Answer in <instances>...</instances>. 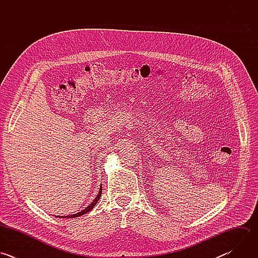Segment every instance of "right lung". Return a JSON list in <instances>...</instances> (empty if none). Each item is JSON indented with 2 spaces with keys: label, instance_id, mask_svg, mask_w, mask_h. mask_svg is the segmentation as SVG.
<instances>
[{
  "label": "right lung",
  "instance_id": "1",
  "mask_svg": "<svg viewBox=\"0 0 258 258\" xmlns=\"http://www.w3.org/2000/svg\"><path fill=\"white\" fill-rule=\"evenodd\" d=\"M101 194H102V185H101V187H100V190H99V193H98L97 197L93 200V202H92L88 207H86L84 210H82V211H80V212H78V213H76V214L66 215V216H60V217H62V218H65V217H66V218H73V217H79V216H82V215L88 213L89 211H91V210L95 207V205L97 204V202L99 201V199H100V197H101Z\"/></svg>",
  "mask_w": 258,
  "mask_h": 258
}]
</instances>
